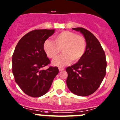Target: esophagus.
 <instances>
[{
    "mask_svg": "<svg viewBox=\"0 0 120 120\" xmlns=\"http://www.w3.org/2000/svg\"><path fill=\"white\" fill-rule=\"evenodd\" d=\"M59 71H62L64 69V68H63V67H59Z\"/></svg>",
    "mask_w": 120,
    "mask_h": 120,
    "instance_id": "1",
    "label": "esophagus"
}]
</instances>
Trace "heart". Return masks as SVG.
Returning a JSON list of instances; mask_svg holds the SVG:
<instances>
[{"label": "heart", "instance_id": "b5f03b06", "mask_svg": "<svg viewBox=\"0 0 120 120\" xmlns=\"http://www.w3.org/2000/svg\"><path fill=\"white\" fill-rule=\"evenodd\" d=\"M87 47L86 38L74 32L63 31L56 35L53 41H45L44 49L48 57L54 59L60 52L62 54L53 61L54 65L64 66L70 61L77 62L85 54Z\"/></svg>", "mask_w": 120, "mask_h": 120}]
</instances>
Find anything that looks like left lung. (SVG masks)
Masks as SVG:
<instances>
[{"label":"left lung","mask_w":120,"mask_h":120,"mask_svg":"<svg viewBox=\"0 0 120 120\" xmlns=\"http://www.w3.org/2000/svg\"><path fill=\"white\" fill-rule=\"evenodd\" d=\"M84 34L87 41L85 54L75 64L68 67L66 84L70 91L80 96H87L96 91L106 75L105 53L98 39L82 27L73 28Z\"/></svg>","instance_id":"1"}]
</instances>
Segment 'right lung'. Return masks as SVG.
Here are the masks:
<instances>
[{
    "label": "right lung",
    "instance_id": "obj_1",
    "mask_svg": "<svg viewBox=\"0 0 120 120\" xmlns=\"http://www.w3.org/2000/svg\"><path fill=\"white\" fill-rule=\"evenodd\" d=\"M54 30L39 29L29 32L21 38L12 55L13 75L16 83L28 96L38 98L47 93L59 71L51 66L44 49L45 41Z\"/></svg>",
    "mask_w": 120,
    "mask_h": 120
}]
</instances>
